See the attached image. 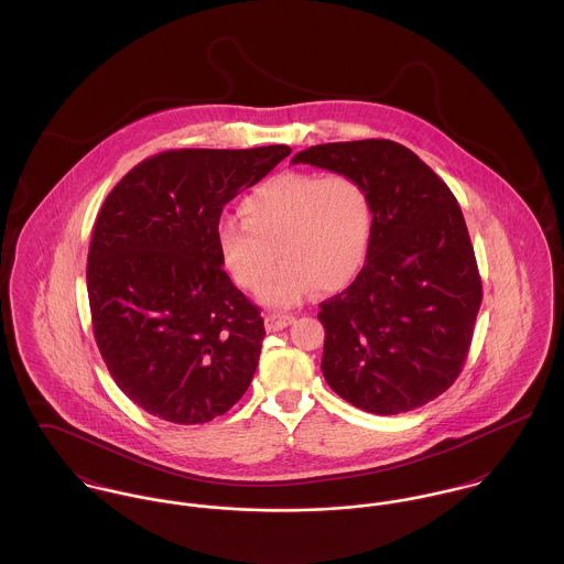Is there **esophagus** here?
I'll list each match as a JSON object with an SVG mask.
<instances>
[{
  "mask_svg": "<svg viewBox=\"0 0 564 564\" xmlns=\"http://www.w3.org/2000/svg\"><path fill=\"white\" fill-rule=\"evenodd\" d=\"M267 329L269 332H279V329H283V327H288V325H292L294 323V317L292 315H279V313H270L267 315Z\"/></svg>",
  "mask_w": 564,
  "mask_h": 564,
  "instance_id": "34e87169",
  "label": "esophagus"
}]
</instances>
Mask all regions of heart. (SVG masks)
Wrapping results in <instances>:
<instances>
[{
  "instance_id": "heart-1",
  "label": "heart",
  "mask_w": 564,
  "mask_h": 564,
  "mask_svg": "<svg viewBox=\"0 0 564 564\" xmlns=\"http://www.w3.org/2000/svg\"><path fill=\"white\" fill-rule=\"evenodd\" d=\"M241 219L224 217L217 245L224 267L242 290L290 306L315 288L338 292L366 267L375 230L368 188L347 173L288 171L242 196Z\"/></svg>"
}]
</instances>
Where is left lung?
<instances>
[{"label":"left lung","mask_w":564,"mask_h":564,"mask_svg":"<svg viewBox=\"0 0 564 564\" xmlns=\"http://www.w3.org/2000/svg\"><path fill=\"white\" fill-rule=\"evenodd\" d=\"M297 162L357 177L375 209L366 267L319 304L327 384L382 416L425 405L460 375L482 304L455 194L389 139L313 145L295 154Z\"/></svg>","instance_id":"left-lung-1"}]
</instances>
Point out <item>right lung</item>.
Returning a JSON list of instances; mask_svg holds the SVG:
<instances>
[{
  "mask_svg": "<svg viewBox=\"0 0 564 564\" xmlns=\"http://www.w3.org/2000/svg\"><path fill=\"white\" fill-rule=\"evenodd\" d=\"M288 145L169 150L139 162L95 221L86 288L109 375L148 414L209 423L239 402L267 336L226 274L219 215Z\"/></svg>",
  "mask_w": 564,
  "mask_h": 564,
  "instance_id": "right-lung-1",
  "label": "right lung"
}]
</instances>
